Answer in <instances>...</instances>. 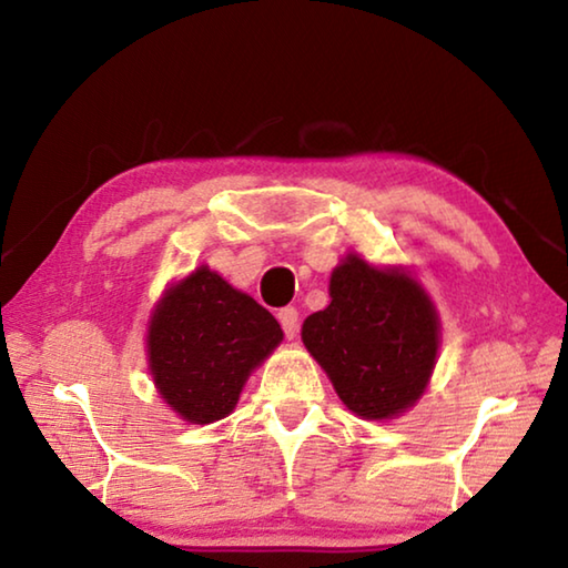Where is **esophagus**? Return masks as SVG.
Instances as JSON below:
<instances>
[{"mask_svg": "<svg viewBox=\"0 0 568 568\" xmlns=\"http://www.w3.org/2000/svg\"><path fill=\"white\" fill-rule=\"evenodd\" d=\"M277 321H281V325H283L285 338H295V335H297V311H295V307L293 305L283 307V311L277 313Z\"/></svg>", "mask_w": 568, "mask_h": 568, "instance_id": "obj_1", "label": "esophagus"}]
</instances>
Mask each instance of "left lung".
<instances>
[{
  "label": "left lung",
  "mask_w": 568,
  "mask_h": 568,
  "mask_svg": "<svg viewBox=\"0 0 568 568\" xmlns=\"http://www.w3.org/2000/svg\"><path fill=\"white\" fill-rule=\"evenodd\" d=\"M303 343L355 416L390 418L426 388L438 318L413 277L348 255L331 275V305L305 318Z\"/></svg>",
  "instance_id": "8db88e82"
}]
</instances>
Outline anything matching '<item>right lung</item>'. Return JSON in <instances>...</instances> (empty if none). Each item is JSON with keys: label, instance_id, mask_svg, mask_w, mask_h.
<instances>
[{"label": "right lung", "instance_id": "add662e5", "mask_svg": "<svg viewBox=\"0 0 568 568\" xmlns=\"http://www.w3.org/2000/svg\"><path fill=\"white\" fill-rule=\"evenodd\" d=\"M281 341V325L263 305L197 267L152 315L150 371L172 410L190 423H213L235 408L250 371Z\"/></svg>", "mask_w": 568, "mask_h": 568}]
</instances>
